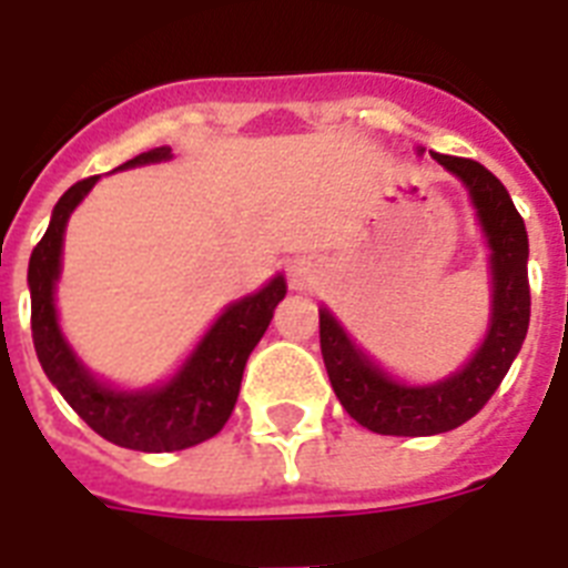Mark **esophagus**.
<instances>
[{"instance_id":"esophagus-1","label":"esophagus","mask_w":568,"mask_h":568,"mask_svg":"<svg viewBox=\"0 0 568 568\" xmlns=\"http://www.w3.org/2000/svg\"><path fill=\"white\" fill-rule=\"evenodd\" d=\"M317 280V265L312 260H294L292 268H288V283H292V288H297V292H303V288H308V285L315 283Z\"/></svg>"}]
</instances>
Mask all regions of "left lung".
Listing matches in <instances>:
<instances>
[{
    "mask_svg": "<svg viewBox=\"0 0 568 568\" xmlns=\"http://www.w3.org/2000/svg\"><path fill=\"white\" fill-rule=\"evenodd\" d=\"M435 160L467 186L487 236L493 274L490 326L476 356L449 379L405 385L364 356L329 308H321V353L332 390L344 412L376 435H440L476 417L510 371L531 321L528 233L508 189L476 160L449 154H435Z\"/></svg>",
    "mask_w": 568,
    "mask_h": 568,
    "instance_id": "8db88e82",
    "label": "left lung"
}]
</instances>
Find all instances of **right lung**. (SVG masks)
I'll use <instances>...</instances> for the list:
<instances>
[{
  "mask_svg": "<svg viewBox=\"0 0 568 568\" xmlns=\"http://www.w3.org/2000/svg\"><path fill=\"white\" fill-rule=\"evenodd\" d=\"M172 149H151L119 169L169 160ZM95 178L78 180L52 210L45 236L29 262L31 338L37 358L54 388L63 394L87 426L110 444L136 452H174L215 437L236 408L247 356L268 329L276 303L285 297V280L276 274L265 288L230 303L212 324L195 353L172 379L149 390H116L99 382L78 362L58 326L54 285L60 276L63 230Z\"/></svg>",
  "mask_w": 568,
  "mask_h": 568,
  "instance_id": "obj_1",
  "label": "right lung"
}]
</instances>
